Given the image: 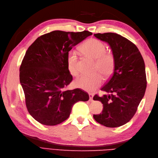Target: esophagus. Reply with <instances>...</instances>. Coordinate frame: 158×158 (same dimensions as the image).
Masks as SVG:
<instances>
[{"mask_svg":"<svg viewBox=\"0 0 158 158\" xmlns=\"http://www.w3.org/2000/svg\"><path fill=\"white\" fill-rule=\"evenodd\" d=\"M89 96L90 101H92V100H93V97H94V94H93L89 93Z\"/></svg>","mask_w":158,"mask_h":158,"instance_id":"34e87169","label":"esophagus"}]
</instances>
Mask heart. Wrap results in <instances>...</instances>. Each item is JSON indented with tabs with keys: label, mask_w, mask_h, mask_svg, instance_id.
Segmentation results:
<instances>
[{
	"label": "heart",
	"mask_w": 158,
	"mask_h": 158,
	"mask_svg": "<svg viewBox=\"0 0 158 158\" xmlns=\"http://www.w3.org/2000/svg\"><path fill=\"white\" fill-rule=\"evenodd\" d=\"M81 50L85 56L96 60L94 69L98 70L104 77H108L113 73L115 58L111 53L106 52V46L102 42L96 39H90L83 43ZM67 66L71 75H77L78 74V57L76 52H69L67 57ZM101 83L102 77L98 73L89 75H81L75 81L77 88L88 92L94 91Z\"/></svg>",
	"instance_id": "heart-1"
}]
</instances>
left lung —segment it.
Returning <instances> with one entry per match:
<instances>
[{
  "mask_svg": "<svg viewBox=\"0 0 158 158\" xmlns=\"http://www.w3.org/2000/svg\"><path fill=\"white\" fill-rule=\"evenodd\" d=\"M94 36L109 45L115 58V66L112 75L101 88L110 94L94 96V100L103 104V110L102 113L93 117L101 125L119 127L132 118L145 95V62L137 47L123 36L113 32Z\"/></svg>",
  "mask_w": 158,
  "mask_h": 158,
  "instance_id": "1",
  "label": "left lung"
}]
</instances>
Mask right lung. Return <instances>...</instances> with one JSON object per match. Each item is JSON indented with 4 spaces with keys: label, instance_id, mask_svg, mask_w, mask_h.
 <instances>
[{
    "label": "right lung",
    "instance_id": "1",
    "mask_svg": "<svg viewBox=\"0 0 158 158\" xmlns=\"http://www.w3.org/2000/svg\"><path fill=\"white\" fill-rule=\"evenodd\" d=\"M92 33L55 31L39 36L29 47L19 68V81L28 111L35 120L55 126L69 118L73 106L88 101V94L66 89L73 81L67 66L69 52Z\"/></svg>",
    "mask_w": 158,
    "mask_h": 158
}]
</instances>
